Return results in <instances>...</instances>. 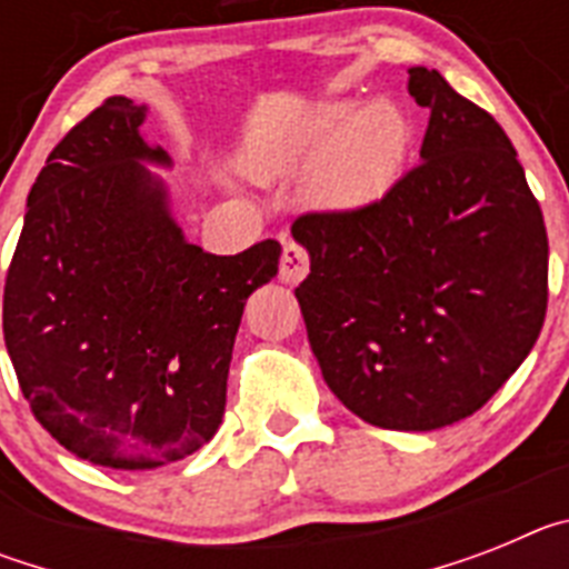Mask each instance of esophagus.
<instances>
[{
    "instance_id": "esophagus-1",
    "label": "esophagus",
    "mask_w": 569,
    "mask_h": 569,
    "mask_svg": "<svg viewBox=\"0 0 569 569\" xmlns=\"http://www.w3.org/2000/svg\"><path fill=\"white\" fill-rule=\"evenodd\" d=\"M310 270V256L308 250L301 248L299 241H284V250H281L279 261V279L288 281V284H299Z\"/></svg>"
}]
</instances>
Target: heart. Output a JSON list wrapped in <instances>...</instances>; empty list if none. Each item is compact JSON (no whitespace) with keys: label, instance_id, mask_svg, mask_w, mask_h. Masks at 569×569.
<instances>
[{"label":"heart","instance_id":"obj_1","mask_svg":"<svg viewBox=\"0 0 569 569\" xmlns=\"http://www.w3.org/2000/svg\"><path fill=\"white\" fill-rule=\"evenodd\" d=\"M410 130L390 102H325L268 133L244 156L256 179H284L315 164L305 199L325 210L376 202L405 164Z\"/></svg>","mask_w":569,"mask_h":569}]
</instances>
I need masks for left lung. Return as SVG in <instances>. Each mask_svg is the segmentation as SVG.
Masks as SVG:
<instances>
[{"instance_id":"8db88e82","label":"left lung","mask_w":569,"mask_h":569,"mask_svg":"<svg viewBox=\"0 0 569 569\" xmlns=\"http://www.w3.org/2000/svg\"><path fill=\"white\" fill-rule=\"evenodd\" d=\"M407 73L430 108L421 162L365 208L296 219L310 253L296 299L347 410L436 430L481 410L539 339L547 228L501 124L439 70Z\"/></svg>"}]
</instances>
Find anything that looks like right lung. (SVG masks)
Wrapping results in <instances>:
<instances>
[{"label":"right lung","mask_w":569,"mask_h":569,"mask_svg":"<svg viewBox=\"0 0 569 569\" xmlns=\"http://www.w3.org/2000/svg\"><path fill=\"white\" fill-rule=\"evenodd\" d=\"M144 104L110 97L50 150L4 279L19 387L64 450L116 470L188 459L222 425L241 310L281 244H190L139 133Z\"/></svg>","instance_id":"1"}]
</instances>
